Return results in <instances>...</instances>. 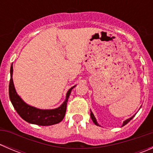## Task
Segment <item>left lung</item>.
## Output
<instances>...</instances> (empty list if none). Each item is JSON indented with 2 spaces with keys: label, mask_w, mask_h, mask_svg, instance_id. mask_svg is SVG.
<instances>
[{
  "label": "left lung",
  "mask_w": 153,
  "mask_h": 153,
  "mask_svg": "<svg viewBox=\"0 0 153 153\" xmlns=\"http://www.w3.org/2000/svg\"><path fill=\"white\" fill-rule=\"evenodd\" d=\"M90 116H91V118H92V121H93L94 122V124H95V125H97V126H99V124H98V122H97V121H96V118H95V116H94V115H93V113H92V111L90 110ZM135 116V115H133V116H132L131 117V118H128V119H126V121H124V123H123V124H122V126H124V125H126V124H127V123H129V121H131V120L132 119V118H133V117Z\"/></svg>",
  "instance_id": "8db88e82"
}]
</instances>
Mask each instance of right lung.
<instances>
[{
    "instance_id": "obj_1",
    "label": "right lung",
    "mask_w": 153,
    "mask_h": 153,
    "mask_svg": "<svg viewBox=\"0 0 153 153\" xmlns=\"http://www.w3.org/2000/svg\"><path fill=\"white\" fill-rule=\"evenodd\" d=\"M13 67L10 68V81L9 86V94L10 101L18 115L27 122L39 126H50L61 122L65 116L67 101L72 89L75 86L69 89L66 95L64 102L59 107L53 109H41L26 104L17 94L12 80Z\"/></svg>"
}]
</instances>
